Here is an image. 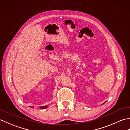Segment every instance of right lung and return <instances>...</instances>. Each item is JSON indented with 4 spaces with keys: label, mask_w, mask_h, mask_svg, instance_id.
Here are the masks:
<instances>
[{
    "label": "right lung",
    "mask_w": 130,
    "mask_h": 130,
    "mask_svg": "<svg viewBox=\"0 0 130 130\" xmlns=\"http://www.w3.org/2000/svg\"><path fill=\"white\" fill-rule=\"evenodd\" d=\"M47 107V106H43V107H40V108H41V109L46 108Z\"/></svg>",
    "instance_id": "add662e5"
}]
</instances>
